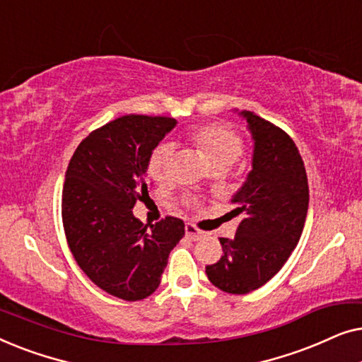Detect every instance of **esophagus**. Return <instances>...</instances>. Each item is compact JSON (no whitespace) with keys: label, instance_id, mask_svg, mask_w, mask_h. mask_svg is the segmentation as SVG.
Listing matches in <instances>:
<instances>
[{"label":"esophagus","instance_id":"obj_1","mask_svg":"<svg viewBox=\"0 0 362 362\" xmlns=\"http://www.w3.org/2000/svg\"><path fill=\"white\" fill-rule=\"evenodd\" d=\"M185 230H186V235L189 237L191 240H199L201 237H202V230L197 229L194 224H186Z\"/></svg>","mask_w":362,"mask_h":362}]
</instances>
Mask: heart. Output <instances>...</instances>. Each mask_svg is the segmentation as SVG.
I'll list each match as a JSON object with an SVG mask.
<instances>
[{
	"mask_svg": "<svg viewBox=\"0 0 362 362\" xmlns=\"http://www.w3.org/2000/svg\"><path fill=\"white\" fill-rule=\"evenodd\" d=\"M189 140L214 170H227L242 155V140L234 130L221 123H207L189 132ZM173 161H175V150L170 143H160L153 148L148 170L153 180L165 182L173 175Z\"/></svg>",
	"mask_w": 362,
	"mask_h": 362,
	"instance_id": "b5f03b06",
	"label": "heart"
}]
</instances>
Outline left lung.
<instances>
[{"label":"left lung","instance_id":"1","mask_svg":"<svg viewBox=\"0 0 362 362\" xmlns=\"http://www.w3.org/2000/svg\"><path fill=\"white\" fill-rule=\"evenodd\" d=\"M254 140L252 170L232 197L242 216L234 239L221 237L224 255L207 265L212 285L245 295L265 285L288 260L308 212V177L298 148L286 133L254 112H240Z\"/></svg>","mask_w":362,"mask_h":362}]
</instances>
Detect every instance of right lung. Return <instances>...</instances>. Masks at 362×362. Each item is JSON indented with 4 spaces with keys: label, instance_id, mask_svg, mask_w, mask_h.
<instances>
[{
    "label": "right lung",
    "instance_id": "add662e5",
    "mask_svg": "<svg viewBox=\"0 0 362 362\" xmlns=\"http://www.w3.org/2000/svg\"><path fill=\"white\" fill-rule=\"evenodd\" d=\"M170 117L125 115L93 130L69 161L62 189V224L69 249L88 279L127 301L158 288L185 222L168 216L143 226L133 216L148 196V160L166 133Z\"/></svg>",
    "mask_w": 362,
    "mask_h": 362
}]
</instances>
